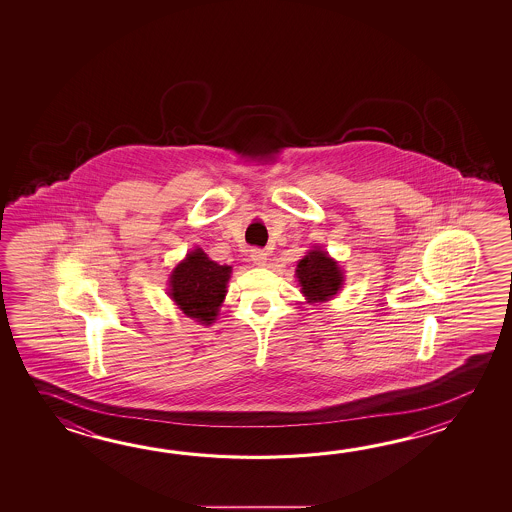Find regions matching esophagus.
Segmentation results:
<instances>
[{
    "mask_svg": "<svg viewBox=\"0 0 512 512\" xmlns=\"http://www.w3.org/2000/svg\"><path fill=\"white\" fill-rule=\"evenodd\" d=\"M251 261L254 263V265L263 267V265H265V261H267V252L261 251V249H252Z\"/></svg>",
    "mask_w": 512,
    "mask_h": 512,
    "instance_id": "34e87169",
    "label": "esophagus"
}]
</instances>
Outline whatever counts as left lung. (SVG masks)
<instances>
[{
  "instance_id": "8db88e82",
  "label": "left lung",
  "mask_w": 512,
  "mask_h": 512,
  "mask_svg": "<svg viewBox=\"0 0 512 512\" xmlns=\"http://www.w3.org/2000/svg\"><path fill=\"white\" fill-rule=\"evenodd\" d=\"M296 278L302 287L305 300L316 304L331 300L340 291L344 283V272L326 251L316 247L298 261Z\"/></svg>"
}]
</instances>
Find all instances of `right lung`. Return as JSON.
<instances>
[{
	"instance_id": "obj_1",
	"label": "right lung",
	"mask_w": 512,
	"mask_h": 512,
	"mask_svg": "<svg viewBox=\"0 0 512 512\" xmlns=\"http://www.w3.org/2000/svg\"><path fill=\"white\" fill-rule=\"evenodd\" d=\"M230 272L229 265H219L194 249L170 274V298L186 316L208 326L225 300Z\"/></svg>"
}]
</instances>
